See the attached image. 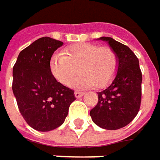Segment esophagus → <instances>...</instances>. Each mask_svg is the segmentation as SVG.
I'll return each instance as SVG.
<instances>
[{
	"label": "esophagus",
	"instance_id": "esophagus-1",
	"mask_svg": "<svg viewBox=\"0 0 160 160\" xmlns=\"http://www.w3.org/2000/svg\"><path fill=\"white\" fill-rule=\"evenodd\" d=\"M83 94H84V93L82 92H75V97L77 98H81L82 96H83Z\"/></svg>",
	"mask_w": 160,
	"mask_h": 160
}]
</instances>
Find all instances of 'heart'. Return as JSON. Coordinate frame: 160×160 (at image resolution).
<instances>
[{"label":"heart","instance_id":"obj_1","mask_svg":"<svg viewBox=\"0 0 160 160\" xmlns=\"http://www.w3.org/2000/svg\"><path fill=\"white\" fill-rule=\"evenodd\" d=\"M64 54L53 53L49 68L52 77L65 86L71 85L78 68L82 74L72 84L77 88L105 87L117 72V55L110 48L82 43L68 48Z\"/></svg>","mask_w":160,"mask_h":160}]
</instances>
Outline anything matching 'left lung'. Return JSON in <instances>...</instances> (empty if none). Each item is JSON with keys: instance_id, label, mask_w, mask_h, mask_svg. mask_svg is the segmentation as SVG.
<instances>
[{"instance_id": "1", "label": "left lung", "mask_w": 160, "mask_h": 160, "mask_svg": "<svg viewBox=\"0 0 160 160\" xmlns=\"http://www.w3.org/2000/svg\"><path fill=\"white\" fill-rule=\"evenodd\" d=\"M98 39L108 42L116 53L118 69L112 82L98 92V101L90 115L98 127L115 130L127 126L138 114L142 96V72L138 57L128 47L110 37Z\"/></svg>"}]
</instances>
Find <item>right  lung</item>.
Masks as SVG:
<instances>
[{
	"mask_svg": "<svg viewBox=\"0 0 160 160\" xmlns=\"http://www.w3.org/2000/svg\"><path fill=\"white\" fill-rule=\"evenodd\" d=\"M63 42L43 37L24 48L13 68V93L18 109L29 126L38 131L60 127L76 99L74 92L50 72L49 62Z\"/></svg>",
	"mask_w": 160,
	"mask_h": 160,
	"instance_id": "obj_1",
	"label": "right lung"
}]
</instances>
